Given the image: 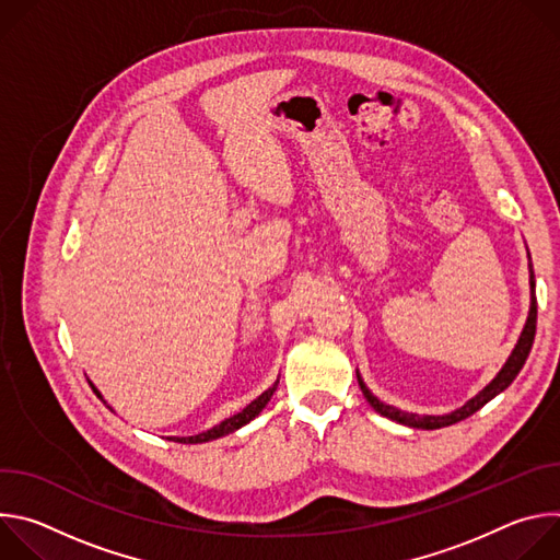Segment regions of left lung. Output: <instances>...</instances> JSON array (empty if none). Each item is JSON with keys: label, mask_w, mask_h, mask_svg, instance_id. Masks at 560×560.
<instances>
[{"label": "left lung", "mask_w": 560, "mask_h": 560, "mask_svg": "<svg viewBox=\"0 0 560 560\" xmlns=\"http://www.w3.org/2000/svg\"><path fill=\"white\" fill-rule=\"evenodd\" d=\"M529 292H532V303H529V314H527V322H525V328L518 337V343L516 348L512 350L510 359L505 361V365L501 368V372L490 381V385H486L481 392H478L474 398H469V401L450 412V415H443V417H430V415H412V412H404L398 410L394 406H387L383 401H378V398L368 389V385L363 383L361 374L357 372V378H359V385H361V392L363 396L368 398V404L381 415V417H387L396 423H404L408 428H419V430H439V428H447L452 423H458L467 417H471L474 412L481 410L486 404H490L492 398L497 394H501L505 387H510V383L516 378V374L521 372V368L525 365L527 357H529V350H532V343H534V335H536V279H534V270H532V259H529Z\"/></svg>", "instance_id": "obj_1"}]
</instances>
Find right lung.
Masks as SVG:
<instances>
[{"label":"right lung","instance_id":"right-lung-1","mask_svg":"<svg viewBox=\"0 0 560 560\" xmlns=\"http://www.w3.org/2000/svg\"><path fill=\"white\" fill-rule=\"evenodd\" d=\"M89 383H91V381H89ZM277 383H279V381H277ZM277 383H275L272 387H268L261 396H257L255 401H253L250 406H246L242 412H236L234 417L221 421L219 425L210 428L208 432H201V434H195V436H171V439H173L175 443H208V441H214V439H219V436H225V434H230V432H234V430H238V428H244V425L250 423L255 417H259V412L268 406V401H270L275 389H277ZM91 387H93L95 394L102 398L100 389H97L93 383H91Z\"/></svg>","mask_w":560,"mask_h":560}]
</instances>
